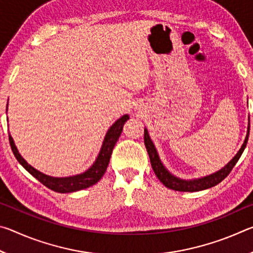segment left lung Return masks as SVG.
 Segmentation results:
<instances>
[{"mask_svg": "<svg viewBox=\"0 0 253 253\" xmlns=\"http://www.w3.org/2000/svg\"><path fill=\"white\" fill-rule=\"evenodd\" d=\"M249 132H250V119H249V123H248V132H247L246 139L245 142H243L241 148H240L239 152L237 153V155H235L223 169H221L220 170H217V172L213 173L211 175H208V176L196 178V179H182L179 177H176L173 174H170L169 170L166 169V168L163 165V163L160 160V156H158L157 154L155 145L153 144L146 128L144 129V143L149 155V160H151V164H152L154 173H155L157 178L160 179V181L164 184L166 187L170 188V190H175L179 192H198V191H203V190H207V188L217 185V184L221 183L226 176H228L231 170H232V169L234 168V165L237 164L239 158L241 157L243 151H245L248 143V138H249Z\"/></svg>", "mask_w": 253, "mask_h": 253, "instance_id": "8db88e82", "label": "left lung"}]
</instances>
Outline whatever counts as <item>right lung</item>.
<instances>
[{
	"instance_id": "add662e5",
	"label": "right lung",
	"mask_w": 253,
	"mask_h": 253,
	"mask_svg": "<svg viewBox=\"0 0 253 253\" xmlns=\"http://www.w3.org/2000/svg\"><path fill=\"white\" fill-rule=\"evenodd\" d=\"M128 119H129V116L128 115H124L117 122H115L114 125L107 131L104 138V143L101 145L100 152L98 154L95 163L87 170H84V173L74 175V176L53 177L39 172V170L28 164L27 161L20 155L11 135H8V140H10L12 152H13L15 158L32 176L36 177L44 186L54 192H58V193H71V192L84 190V188L93 185V184H96L102 177V175L105 174L107 169V166L109 164V160L115 144L117 143L119 136H121L123 131V127Z\"/></svg>"
}]
</instances>
